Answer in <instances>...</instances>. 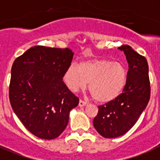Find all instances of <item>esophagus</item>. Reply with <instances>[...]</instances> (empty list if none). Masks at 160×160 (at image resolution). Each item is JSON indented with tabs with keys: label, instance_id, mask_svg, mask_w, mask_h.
Wrapping results in <instances>:
<instances>
[{
	"label": "esophagus",
	"instance_id": "obj_1",
	"mask_svg": "<svg viewBox=\"0 0 160 160\" xmlns=\"http://www.w3.org/2000/svg\"><path fill=\"white\" fill-rule=\"evenodd\" d=\"M87 104H88V103H87L86 102H84V101H83V100H80V102H79V106H80V107H85V106H86Z\"/></svg>",
	"mask_w": 160,
	"mask_h": 160
}]
</instances>
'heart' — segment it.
I'll return each mask as SVG.
<instances>
[{
  "label": "heart",
  "instance_id": "obj_1",
  "mask_svg": "<svg viewBox=\"0 0 160 160\" xmlns=\"http://www.w3.org/2000/svg\"><path fill=\"white\" fill-rule=\"evenodd\" d=\"M63 80L72 92L88 90L95 100L109 102L121 94L128 80V72L123 63L110 59H91L72 63L64 72Z\"/></svg>",
  "mask_w": 160,
  "mask_h": 160
}]
</instances>
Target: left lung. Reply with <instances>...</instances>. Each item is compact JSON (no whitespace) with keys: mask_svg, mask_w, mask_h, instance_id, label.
<instances>
[{"mask_svg":"<svg viewBox=\"0 0 160 160\" xmlns=\"http://www.w3.org/2000/svg\"><path fill=\"white\" fill-rule=\"evenodd\" d=\"M128 63V80L123 92L115 100L99 106L93 126L106 138L120 137L136 123L151 97L149 68L146 58L129 45L119 47Z\"/></svg>","mask_w":160,"mask_h":160,"instance_id":"8db88e82","label":"left lung"}]
</instances>
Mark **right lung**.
I'll list each match as a JSON object with an SVG mask.
<instances>
[{"mask_svg":"<svg viewBox=\"0 0 160 160\" xmlns=\"http://www.w3.org/2000/svg\"><path fill=\"white\" fill-rule=\"evenodd\" d=\"M74 53L68 48L37 45L14 60L9 102L24 127L37 138L52 140L66 128L79 98L62 78Z\"/></svg>","mask_w":160,"mask_h":160,"instance_id":"obj_1","label":"right lung"}]
</instances>
